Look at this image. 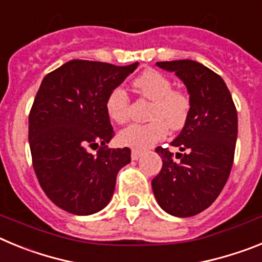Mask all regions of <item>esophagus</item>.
Returning <instances> with one entry per match:
<instances>
[{"instance_id": "obj_1", "label": "esophagus", "mask_w": 262, "mask_h": 262, "mask_svg": "<svg viewBox=\"0 0 262 262\" xmlns=\"http://www.w3.org/2000/svg\"><path fill=\"white\" fill-rule=\"evenodd\" d=\"M142 155H143L142 151H139V149H133V151H131V159L138 160L142 157Z\"/></svg>"}]
</instances>
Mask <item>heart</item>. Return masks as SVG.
Returning a JSON list of instances; mask_svg holds the SVG:
<instances>
[{
	"instance_id": "1",
	"label": "heart",
	"mask_w": 262,
	"mask_h": 262,
	"mask_svg": "<svg viewBox=\"0 0 262 262\" xmlns=\"http://www.w3.org/2000/svg\"><path fill=\"white\" fill-rule=\"evenodd\" d=\"M134 89L140 98L151 101L148 111L149 123H134L119 133V142L136 149H147L166 135V127L172 131L181 129L190 113V99L181 90L173 89L172 81L160 72L149 69L134 81ZM108 117L124 123L129 117V97L123 88H114L106 99Z\"/></svg>"
}]
</instances>
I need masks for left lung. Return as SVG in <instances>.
<instances>
[{
	"mask_svg": "<svg viewBox=\"0 0 262 262\" xmlns=\"http://www.w3.org/2000/svg\"><path fill=\"white\" fill-rule=\"evenodd\" d=\"M174 72L190 99L186 123L170 145L177 147L176 160L168 148L157 147L163 168L152 180L160 207L168 214L189 217L212 205L223 190L235 155L237 113L230 90L219 75L193 60L156 62Z\"/></svg>",
	"mask_w": 262,
	"mask_h": 262,
	"instance_id": "1",
	"label": "left lung"
}]
</instances>
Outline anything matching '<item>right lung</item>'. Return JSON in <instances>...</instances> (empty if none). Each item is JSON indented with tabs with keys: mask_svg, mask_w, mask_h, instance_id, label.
<instances>
[{
	"mask_svg": "<svg viewBox=\"0 0 262 262\" xmlns=\"http://www.w3.org/2000/svg\"><path fill=\"white\" fill-rule=\"evenodd\" d=\"M138 66L71 60L41 81L29 117L32 165L46 195L64 211L84 216L105 209L118 172L131 161L129 148L105 147L114 135L106 99ZM94 146L97 155L87 151Z\"/></svg>",
	"mask_w": 262,
	"mask_h": 262,
	"instance_id": "right-lung-1",
	"label": "right lung"
}]
</instances>
